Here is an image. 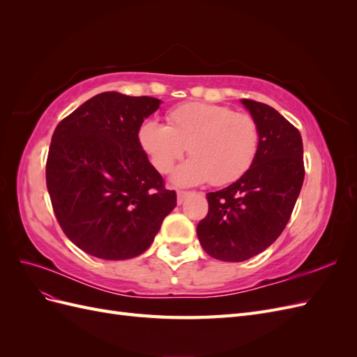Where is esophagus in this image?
I'll return each mask as SVG.
<instances>
[{"label": "esophagus", "mask_w": 357, "mask_h": 357, "mask_svg": "<svg viewBox=\"0 0 357 357\" xmlns=\"http://www.w3.org/2000/svg\"><path fill=\"white\" fill-rule=\"evenodd\" d=\"M190 192H185V190H178L177 192V204L181 205L183 202H185V199L189 197Z\"/></svg>", "instance_id": "1"}]
</instances>
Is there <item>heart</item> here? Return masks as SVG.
Here are the masks:
<instances>
[{
  "mask_svg": "<svg viewBox=\"0 0 357 357\" xmlns=\"http://www.w3.org/2000/svg\"><path fill=\"white\" fill-rule=\"evenodd\" d=\"M168 125L146 119L138 126L137 142L159 172H167L189 150L192 155L171 174L178 186L211 180L223 186L238 180L250 168L257 152L259 132L248 114L229 107L188 102L168 113Z\"/></svg>",
  "mask_w": 357,
  "mask_h": 357,
  "instance_id": "b5f03b06",
  "label": "heart"
}]
</instances>
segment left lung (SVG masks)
I'll return each instance as SVG.
<instances>
[{
  "mask_svg": "<svg viewBox=\"0 0 357 357\" xmlns=\"http://www.w3.org/2000/svg\"><path fill=\"white\" fill-rule=\"evenodd\" d=\"M241 104L256 122L257 152L244 174L228 188L207 193L208 214L197 235L211 257L247 261L283 232L304 183V146L298 129L273 107Z\"/></svg>",
  "mask_w": 357,
  "mask_h": 357,
  "instance_id": "left-lung-1",
  "label": "left lung"
}]
</instances>
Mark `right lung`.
<instances>
[{
  "instance_id": "add662e5",
  "label": "right lung",
  "mask_w": 357,
  "mask_h": 357,
  "mask_svg": "<svg viewBox=\"0 0 357 357\" xmlns=\"http://www.w3.org/2000/svg\"><path fill=\"white\" fill-rule=\"evenodd\" d=\"M160 100L102 92L63 119L52 137L46 183L70 241L105 261L152 245L177 197L138 146L137 131Z\"/></svg>"
}]
</instances>
